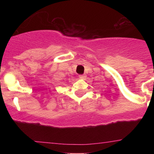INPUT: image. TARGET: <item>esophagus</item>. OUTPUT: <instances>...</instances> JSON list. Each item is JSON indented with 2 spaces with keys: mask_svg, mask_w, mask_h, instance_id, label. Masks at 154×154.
Wrapping results in <instances>:
<instances>
[{
  "mask_svg": "<svg viewBox=\"0 0 154 154\" xmlns=\"http://www.w3.org/2000/svg\"><path fill=\"white\" fill-rule=\"evenodd\" d=\"M79 77L80 79H85L86 78V75H79Z\"/></svg>",
  "mask_w": 154,
  "mask_h": 154,
  "instance_id": "obj_1",
  "label": "esophagus"
}]
</instances>
